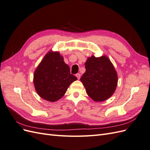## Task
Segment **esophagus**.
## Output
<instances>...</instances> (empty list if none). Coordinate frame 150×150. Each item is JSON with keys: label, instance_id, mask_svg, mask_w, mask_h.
<instances>
[{"label": "esophagus", "instance_id": "obj_1", "mask_svg": "<svg viewBox=\"0 0 150 150\" xmlns=\"http://www.w3.org/2000/svg\"><path fill=\"white\" fill-rule=\"evenodd\" d=\"M76 76L77 77V78H78V79H79L80 78H81V74L79 73H78V74H76Z\"/></svg>", "mask_w": 150, "mask_h": 150}]
</instances>
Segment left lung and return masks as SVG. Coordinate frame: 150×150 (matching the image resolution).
I'll use <instances>...</instances> for the list:
<instances>
[{"instance_id":"8db88e82","label":"left lung","mask_w":150,"mask_h":150,"mask_svg":"<svg viewBox=\"0 0 150 150\" xmlns=\"http://www.w3.org/2000/svg\"><path fill=\"white\" fill-rule=\"evenodd\" d=\"M86 72L80 80L88 96L95 101H103L111 97L117 83L116 71L106 56H93L85 62Z\"/></svg>"}]
</instances>
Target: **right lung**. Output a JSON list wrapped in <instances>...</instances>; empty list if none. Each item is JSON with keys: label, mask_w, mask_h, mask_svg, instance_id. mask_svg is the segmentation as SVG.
Instances as JSON below:
<instances>
[{"label": "right lung", "mask_w": 150, "mask_h": 150, "mask_svg": "<svg viewBox=\"0 0 150 150\" xmlns=\"http://www.w3.org/2000/svg\"><path fill=\"white\" fill-rule=\"evenodd\" d=\"M77 80L58 52H49L35 69L34 84L42 98L51 102L61 99L69 85Z\"/></svg>", "instance_id": "right-lung-1"}]
</instances>
